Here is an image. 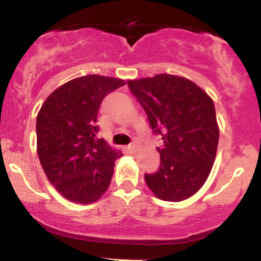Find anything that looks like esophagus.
Instances as JSON below:
<instances>
[{
  "mask_svg": "<svg viewBox=\"0 0 261 261\" xmlns=\"http://www.w3.org/2000/svg\"><path fill=\"white\" fill-rule=\"evenodd\" d=\"M137 147H139V145H137L136 142H133V143H130V145H128V149H130L131 152H136Z\"/></svg>",
  "mask_w": 261,
  "mask_h": 261,
  "instance_id": "esophagus-1",
  "label": "esophagus"
}]
</instances>
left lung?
Wrapping results in <instances>:
<instances>
[{
	"label": "left lung",
	"instance_id": "8db88e82",
	"mask_svg": "<svg viewBox=\"0 0 261 261\" xmlns=\"http://www.w3.org/2000/svg\"><path fill=\"white\" fill-rule=\"evenodd\" d=\"M128 89L147 115L161 166L145 174L148 188L164 201H181L202 187L214 166L218 145L214 101L195 83L173 74L127 81Z\"/></svg>",
	"mask_w": 261,
	"mask_h": 261
}]
</instances>
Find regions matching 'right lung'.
I'll return each mask as SVG.
<instances>
[{
    "label": "right lung",
    "instance_id": "right-lung-1",
    "mask_svg": "<svg viewBox=\"0 0 261 261\" xmlns=\"http://www.w3.org/2000/svg\"><path fill=\"white\" fill-rule=\"evenodd\" d=\"M122 80L88 74L55 89L37 118L38 155L56 190L77 203H92L112 180L115 161L122 153L95 139L98 110Z\"/></svg>",
    "mask_w": 261,
    "mask_h": 261
}]
</instances>
